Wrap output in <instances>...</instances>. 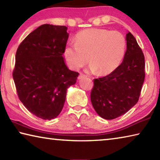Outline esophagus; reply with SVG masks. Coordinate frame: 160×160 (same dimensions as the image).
<instances>
[{
	"label": "esophagus",
	"instance_id": "obj_1",
	"mask_svg": "<svg viewBox=\"0 0 160 160\" xmlns=\"http://www.w3.org/2000/svg\"><path fill=\"white\" fill-rule=\"evenodd\" d=\"M85 77H86L85 75H84V74H82V73H80V75H79V77H78V79L80 80V79H82V78H85Z\"/></svg>",
	"mask_w": 160,
	"mask_h": 160
}]
</instances>
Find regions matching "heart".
<instances>
[{
	"instance_id": "1",
	"label": "heart",
	"mask_w": 160,
	"mask_h": 160,
	"mask_svg": "<svg viewBox=\"0 0 160 160\" xmlns=\"http://www.w3.org/2000/svg\"><path fill=\"white\" fill-rule=\"evenodd\" d=\"M126 47V38L121 32L90 28L77 34L75 43L66 45L64 55L72 69L85 66L90 56V70L107 75L120 65Z\"/></svg>"
}]
</instances>
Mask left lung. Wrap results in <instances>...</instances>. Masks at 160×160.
<instances>
[{"mask_svg": "<svg viewBox=\"0 0 160 160\" xmlns=\"http://www.w3.org/2000/svg\"><path fill=\"white\" fill-rule=\"evenodd\" d=\"M120 66L107 76L94 80L90 98L99 116L111 120L123 115L137 104L145 80V57L131 32Z\"/></svg>", "mask_w": 160, "mask_h": 160, "instance_id": "obj_1", "label": "left lung"}]
</instances>
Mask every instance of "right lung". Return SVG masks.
I'll use <instances>...</instances> for the list:
<instances>
[{
  "instance_id": "add662e5",
  "label": "right lung",
  "mask_w": 160,
  "mask_h": 160,
  "mask_svg": "<svg viewBox=\"0 0 160 160\" xmlns=\"http://www.w3.org/2000/svg\"><path fill=\"white\" fill-rule=\"evenodd\" d=\"M67 29L49 24L39 26L16 52L12 77L19 99L29 112L44 120L59 115L68 88L75 85L79 75L65 63Z\"/></svg>"
}]
</instances>
